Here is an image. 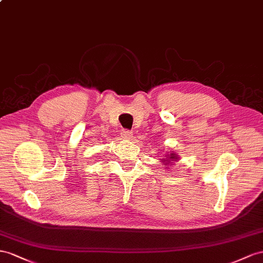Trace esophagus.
<instances>
[{
  "label": "esophagus",
  "mask_w": 263,
  "mask_h": 263,
  "mask_svg": "<svg viewBox=\"0 0 263 263\" xmlns=\"http://www.w3.org/2000/svg\"><path fill=\"white\" fill-rule=\"evenodd\" d=\"M121 136H122V138L124 140H130L133 138V132L132 131H127V130H124L122 133H121Z\"/></svg>",
  "instance_id": "1"
}]
</instances>
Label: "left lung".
Segmentation results:
<instances>
[{"label": "left lung", "instance_id": "8db88e82", "mask_svg": "<svg viewBox=\"0 0 263 263\" xmlns=\"http://www.w3.org/2000/svg\"><path fill=\"white\" fill-rule=\"evenodd\" d=\"M161 161H162V164H164V165H169V164L173 165L174 164L173 162H177V161H179V157L177 153L171 152L170 154H166L163 159H161ZM165 169H167L166 166H165Z\"/></svg>", "mask_w": 263, "mask_h": 263}]
</instances>
